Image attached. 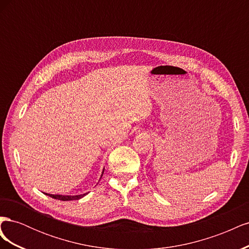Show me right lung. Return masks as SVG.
Listing matches in <instances>:
<instances>
[{
  "mask_svg": "<svg viewBox=\"0 0 249 249\" xmlns=\"http://www.w3.org/2000/svg\"><path fill=\"white\" fill-rule=\"evenodd\" d=\"M47 195H49V196L53 197V198H56V199H60V200H77V199H80L82 198L83 196H85L86 194H82V195H74V196H69V195H54V194H48L46 193Z\"/></svg>",
  "mask_w": 249,
  "mask_h": 249,
  "instance_id": "add662e5",
  "label": "right lung"
}]
</instances>
